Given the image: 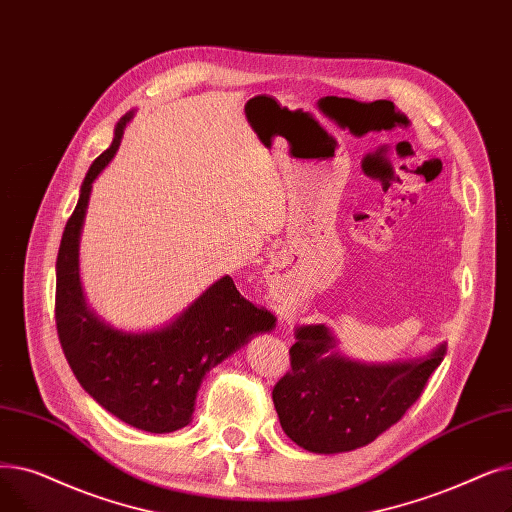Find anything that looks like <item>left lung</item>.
Segmentation results:
<instances>
[{"label": "left lung", "instance_id": "1", "mask_svg": "<svg viewBox=\"0 0 512 512\" xmlns=\"http://www.w3.org/2000/svg\"><path fill=\"white\" fill-rule=\"evenodd\" d=\"M335 337L325 325L296 331L291 369L273 387L279 423L308 452L337 454L371 444L417 402L446 346L427 358L360 364L331 354Z\"/></svg>", "mask_w": 512, "mask_h": 512}]
</instances>
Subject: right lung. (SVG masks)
Instances as JSON below:
<instances>
[{
  "label": "right lung",
  "instance_id": "1",
  "mask_svg": "<svg viewBox=\"0 0 512 512\" xmlns=\"http://www.w3.org/2000/svg\"><path fill=\"white\" fill-rule=\"evenodd\" d=\"M133 112L118 120L110 148L97 156L81 185L56 260V329L64 356L85 392L110 415L150 433L189 425L204 375L275 316L243 298L227 275L164 329L123 333L97 321L79 281V237L91 183L114 158Z\"/></svg>",
  "mask_w": 512,
  "mask_h": 512
}]
</instances>
